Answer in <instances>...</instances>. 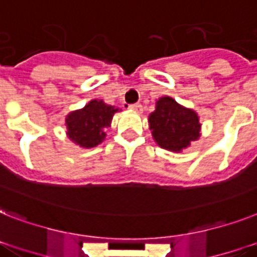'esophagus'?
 <instances>
[{
  "mask_svg": "<svg viewBox=\"0 0 257 257\" xmlns=\"http://www.w3.org/2000/svg\"><path fill=\"white\" fill-rule=\"evenodd\" d=\"M129 109L136 110V112H141V110H143V105H141V104H140V103L131 104V105H129Z\"/></svg>",
  "mask_w": 257,
  "mask_h": 257,
  "instance_id": "1",
  "label": "esophagus"
}]
</instances>
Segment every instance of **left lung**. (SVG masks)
<instances>
[{
  "label": "left lung",
  "instance_id": "obj_1",
  "mask_svg": "<svg viewBox=\"0 0 257 257\" xmlns=\"http://www.w3.org/2000/svg\"><path fill=\"white\" fill-rule=\"evenodd\" d=\"M150 129L156 143L164 149L181 152L198 140L201 124L198 114L181 107L172 97H161L149 116Z\"/></svg>",
  "mask_w": 257,
  "mask_h": 257
}]
</instances>
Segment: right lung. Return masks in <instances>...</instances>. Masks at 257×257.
<instances>
[{"mask_svg": "<svg viewBox=\"0 0 257 257\" xmlns=\"http://www.w3.org/2000/svg\"><path fill=\"white\" fill-rule=\"evenodd\" d=\"M117 108L107 105L101 100H92L83 109L71 112L66 118L68 137L83 148L99 145L105 137Z\"/></svg>", "mask_w": 257, "mask_h": 257, "instance_id": "obj_1", "label": "right lung"}]
</instances>
